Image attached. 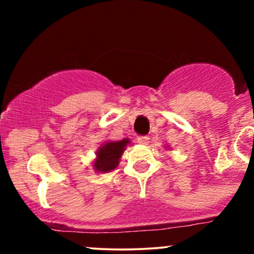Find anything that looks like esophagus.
Instances as JSON below:
<instances>
[{"label": "esophagus", "instance_id": "obj_1", "mask_svg": "<svg viewBox=\"0 0 254 254\" xmlns=\"http://www.w3.org/2000/svg\"><path fill=\"white\" fill-rule=\"evenodd\" d=\"M137 142H138L139 144H143V145H147L149 143V137L148 136H141L137 138Z\"/></svg>", "mask_w": 254, "mask_h": 254}]
</instances>
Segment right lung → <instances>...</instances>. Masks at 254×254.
Wrapping results in <instances>:
<instances>
[{"label": "right lung", "instance_id": "right-lung-1", "mask_svg": "<svg viewBox=\"0 0 254 254\" xmlns=\"http://www.w3.org/2000/svg\"><path fill=\"white\" fill-rule=\"evenodd\" d=\"M130 139L124 138L122 141H111L101 144L97 151V159L93 162V167L97 172H110L115 170L119 164L122 154L124 153Z\"/></svg>", "mask_w": 254, "mask_h": 254}]
</instances>
